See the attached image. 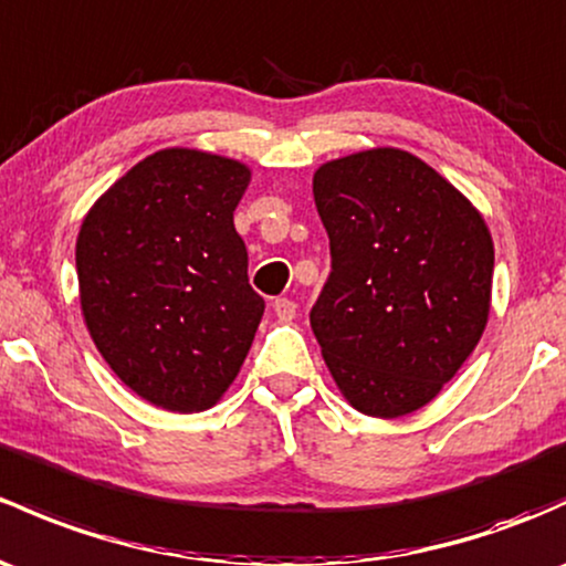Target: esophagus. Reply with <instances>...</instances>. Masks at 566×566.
Returning a JSON list of instances; mask_svg holds the SVG:
<instances>
[{
	"instance_id": "1",
	"label": "esophagus",
	"mask_w": 566,
	"mask_h": 566,
	"mask_svg": "<svg viewBox=\"0 0 566 566\" xmlns=\"http://www.w3.org/2000/svg\"><path fill=\"white\" fill-rule=\"evenodd\" d=\"M273 312H276V317L282 319V323H293L298 306H295V303L290 298H276V301H273Z\"/></svg>"
}]
</instances>
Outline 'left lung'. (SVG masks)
Segmentation results:
<instances>
[{
	"instance_id": "1",
	"label": "left lung",
	"mask_w": 566,
	"mask_h": 566,
	"mask_svg": "<svg viewBox=\"0 0 566 566\" xmlns=\"http://www.w3.org/2000/svg\"><path fill=\"white\" fill-rule=\"evenodd\" d=\"M312 189L331 276L308 323L333 382L368 418L415 412L485 331L493 241L483 213L390 146L319 165Z\"/></svg>"
}]
</instances>
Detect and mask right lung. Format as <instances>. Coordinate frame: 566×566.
I'll return each instance as SVG.
<instances>
[{
    "label": "right lung",
    "instance_id": "right-lung-1",
    "mask_svg": "<svg viewBox=\"0 0 566 566\" xmlns=\"http://www.w3.org/2000/svg\"><path fill=\"white\" fill-rule=\"evenodd\" d=\"M249 178L238 159L163 148L83 217L75 268L86 328L113 374L168 412L213 407L263 319L233 224Z\"/></svg>",
    "mask_w": 566,
    "mask_h": 566
}]
</instances>
